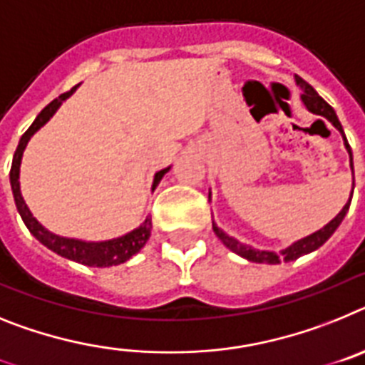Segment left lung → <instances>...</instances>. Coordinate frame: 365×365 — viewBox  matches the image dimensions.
Returning <instances> with one entry per match:
<instances>
[{"instance_id":"1","label":"left lung","mask_w":365,"mask_h":365,"mask_svg":"<svg viewBox=\"0 0 365 365\" xmlns=\"http://www.w3.org/2000/svg\"><path fill=\"white\" fill-rule=\"evenodd\" d=\"M296 84L301 88V101H303V104L307 106V110L312 113H316V115L325 117V119H327V121H331L332 126H334V128L340 132L341 138H344L345 148H347V152H349L351 169H353V152H351L349 143H347V138H345V134H344V128H341V123L338 121V115H336V112L332 110L331 104L325 103V101H323L322 97L318 95V91H316L314 88L310 86L309 82H305L301 77H296ZM353 189H354V183H353ZM351 196H353V191H351ZM209 198H211V195H209ZM349 205H351V198H349V202L344 205V209H341L340 213L336 215V217L329 222L327 226H323L322 230H318L316 233H312V235L305 237V239H299L297 242H294L292 246H288V248L281 250L279 253L268 252V250H255V248H252V246H248V244L239 242L237 239H233V237H230L227 233H224V231H222L220 227L215 224V222H213V231H215V235H217L218 239L224 242V246H226V248H230L231 252H235L237 255H240V257L248 259V261L262 262V264H279L281 261L290 262V261H296V259H299L301 255H307V253L314 252V250H318L319 246H323V244L327 242L329 237L334 233L336 227L340 226L341 220H344V217L347 215V211H349Z\"/></svg>"}]
</instances>
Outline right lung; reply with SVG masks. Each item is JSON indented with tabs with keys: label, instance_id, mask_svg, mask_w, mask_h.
Returning a JSON list of instances; mask_svg holds the SVG:
<instances>
[{
	"label": "right lung",
	"instance_id": "1",
	"mask_svg": "<svg viewBox=\"0 0 365 365\" xmlns=\"http://www.w3.org/2000/svg\"><path fill=\"white\" fill-rule=\"evenodd\" d=\"M77 90V86L71 88L69 91L62 93L58 99L51 101L42 112L38 113V117L34 119L33 125L29 126V130L21 135L20 143H18V148L14 152V158H12V167H11V187H12V195H14L16 207H18V213H20L21 220L27 226V230L36 237L40 242L49 248L51 252L58 253L60 257H66L69 261L81 262V264L86 266H97V268H104V266H115L121 264V262L128 261L132 255L139 252L147 244L148 237H150L152 230V220L150 218H145V222L139 227L132 230L130 233L123 237H117V239L112 240H103V242H86V240H77V239H66V237L55 235L47 231L46 227L33 217V213L29 211L27 204H25L24 196H21L20 191V165H21V156H24V150L29 143L31 135L40 130V126L46 125L51 119V115L58 110V106L68 99L73 91ZM170 167L163 170H158L156 176H154V183H152V192L158 187V183L161 182V178L165 176V173H169Z\"/></svg>",
	"mask_w": 365,
	"mask_h": 365
}]
</instances>
